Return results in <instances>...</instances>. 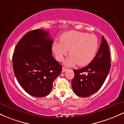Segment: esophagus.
Here are the masks:
<instances>
[{
  "mask_svg": "<svg viewBox=\"0 0 124 124\" xmlns=\"http://www.w3.org/2000/svg\"><path fill=\"white\" fill-rule=\"evenodd\" d=\"M66 70H67V69H66V68H64V67H63V68H62V72H65V71H66Z\"/></svg>",
  "mask_w": 124,
  "mask_h": 124,
  "instance_id": "esophagus-1",
  "label": "esophagus"
}]
</instances>
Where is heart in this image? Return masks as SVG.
<instances>
[{"label":"heart","instance_id":"obj_1","mask_svg":"<svg viewBox=\"0 0 124 124\" xmlns=\"http://www.w3.org/2000/svg\"><path fill=\"white\" fill-rule=\"evenodd\" d=\"M98 47L99 41L96 35L70 31L61 35L60 42L54 41L52 51L56 59L62 61L69 50L70 56L65 61V65L73 66L77 64L79 66H83L94 59Z\"/></svg>","mask_w":124,"mask_h":124}]
</instances>
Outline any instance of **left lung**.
Listing matches in <instances>:
<instances>
[{
	"label": "left lung",
	"instance_id": "left-lung-1",
	"mask_svg": "<svg viewBox=\"0 0 124 124\" xmlns=\"http://www.w3.org/2000/svg\"><path fill=\"white\" fill-rule=\"evenodd\" d=\"M111 68L109 49L103 36L96 56L87 66L73 70L75 76L72 81L73 90L77 96L89 97L100 89L106 79Z\"/></svg>",
	"mask_w": 124,
	"mask_h": 124
}]
</instances>
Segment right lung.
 <instances>
[{
  "mask_svg": "<svg viewBox=\"0 0 124 124\" xmlns=\"http://www.w3.org/2000/svg\"><path fill=\"white\" fill-rule=\"evenodd\" d=\"M53 40L48 32L30 31L18 41L13 55L14 73L27 93L35 97L50 93L62 66L52 55Z\"/></svg>",
  "mask_w": 124,
  "mask_h": 124,
  "instance_id": "1",
  "label": "right lung"
}]
</instances>
